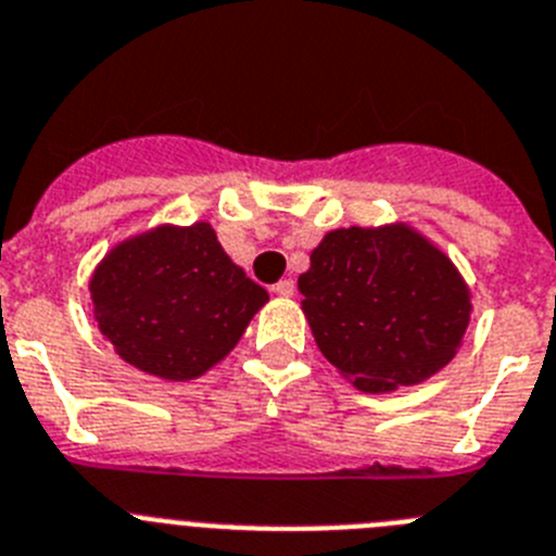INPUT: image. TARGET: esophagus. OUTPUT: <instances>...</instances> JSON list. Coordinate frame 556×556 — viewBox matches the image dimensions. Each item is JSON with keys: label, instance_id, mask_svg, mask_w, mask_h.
<instances>
[{"label": "esophagus", "instance_id": "1", "mask_svg": "<svg viewBox=\"0 0 556 556\" xmlns=\"http://www.w3.org/2000/svg\"><path fill=\"white\" fill-rule=\"evenodd\" d=\"M293 291H296V285H293V279H279V282L274 285V293H277V296H282V299L293 296Z\"/></svg>", "mask_w": 556, "mask_h": 556}]
</instances>
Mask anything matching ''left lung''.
<instances>
[{
  "instance_id": "obj_1",
  "label": "left lung",
  "mask_w": 556,
  "mask_h": 556,
  "mask_svg": "<svg viewBox=\"0 0 556 556\" xmlns=\"http://www.w3.org/2000/svg\"><path fill=\"white\" fill-rule=\"evenodd\" d=\"M299 293L321 355L369 394L451 364L472 311L451 257L408 224L327 231Z\"/></svg>"
}]
</instances>
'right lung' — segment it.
Returning <instances> with one entry per match:
<instances>
[{"label": "right lung", "instance_id": "obj_1", "mask_svg": "<svg viewBox=\"0 0 556 556\" xmlns=\"http://www.w3.org/2000/svg\"><path fill=\"white\" fill-rule=\"evenodd\" d=\"M89 291L114 352L162 380L201 378L268 302L204 220L164 224L117 243L91 274Z\"/></svg>", "mask_w": 556, "mask_h": 556}]
</instances>
